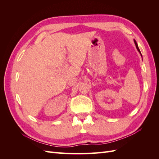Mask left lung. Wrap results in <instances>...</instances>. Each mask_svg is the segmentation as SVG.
<instances>
[{"mask_svg":"<svg viewBox=\"0 0 159 159\" xmlns=\"http://www.w3.org/2000/svg\"><path fill=\"white\" fill-rule=\"evenodd\" d=\"M134 44H135V46H136V48H137V50L139 51V53H140V54H141V56H142V54H141V51H140V50H139V48L138 45H137V42H136L135 40H134Z\"/></svg>","mask_w":159,"mask_h":159,"instance_id":"8db88e82","label":"left lung"}]
</instances>
